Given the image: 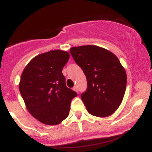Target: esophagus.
<instances>
[{"instance_id": "1", "label": "esophagus", "mask_w": 152, "mask_h": 152, "mask_svg": "<svg viewBox=\"0 0 152 152\" xmlns=\"http://www.w3.org/2000/svg\"><path fill=\"white\" fill-rule=\"evenodd\" d=\"M73 89H74V90L75 91L77 92V93H78V88H77V86H74V88H73Z\"/></svg>"}]
</instances>
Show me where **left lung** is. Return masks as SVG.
<instances>
[{
    "instance_id": "obj_1",
    "label": "left lung",
    "mask_w": 152,
    "mask_h": 152,
    "mask_svg": "<svg viewBox=\"0 0 152 152\" xmlns=\"http://www.w3.org/2000/svg\"><path fill=\"white\" fill-rule=\"evenodd\" d=\"M76 64L86 76L87 90L81 95L88 112L97 117L112 115L124 96L126 73L109 50L94 45L71 48Z\"/></svg>"
}]
</instances>
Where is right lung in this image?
Here are the masks:
<instances>
[{"instance_id": "add662e5", "label": "right lung", "mask_w": 152, "mask_h": 152, "mask_svg": "<svg viewBox=\"0 0 152 152\" xmlns=\"http://www.w3.org/2000/svg\"><path fill=\"white\" fill-rule=\"evenodd\" d=\"M70 54L53 50L36 56L23 71L19 90L29 113L46 125L61 123L69 114L71 100L77 96L66 85L62 74Z\"/></svg>"}]
</instances>
